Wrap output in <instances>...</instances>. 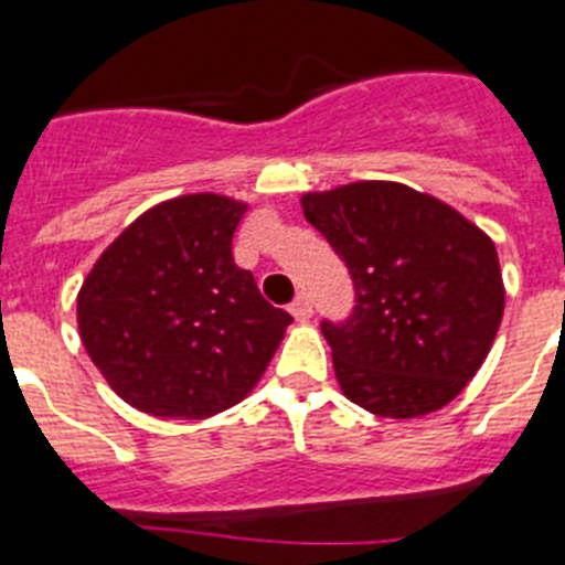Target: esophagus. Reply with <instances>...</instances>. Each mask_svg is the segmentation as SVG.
<instances>
[{"label":"esophagus","instance_id":"esophagus-1","mask_svg":"<svg viewBox=\"0 0 565 565\" xmlns=\"http://www.w3.org/2000/svg\"><path fill=\"white\" fill-rule=\"evenodd\" d=\"M290 313H292V317H296V319H308L310 313H313V305H310V299H308V296H305V292H299V296L292 299Z\"/></svg>","mask_w":565,"mask_h":565}]
</instances>
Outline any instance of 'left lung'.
Segmentation results:
<instances>
[{"label": "left lung", "instance_id": "1", "mask_svg": "<svg viewBox=\"0 0 565 565\" xmlns=\"http://www.w3.org/2000/svg\"><path fill=\"white\" fill-rule=\"evenodd\" d=\"M354 284V308L322 319L337 381L363 411L413 419L481 370L504 313L492 239L434 195L358 181L301 199Z\"/></svg>", "mask_w": 565, "mask_h": 565}]
</instances>
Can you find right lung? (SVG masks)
<instances>
[{
	"label": "right lung",
	"instance_id": "1",
	"mask_svg": "<svg viewBox=\"0 0 565 565\" xmlns=\"http://www.w3.org/2000/svg\"><path fill=\"white\" fill-rule=\"evenodd\" d=\"M246 204L195 193L146 211L78 292V331L110 390L161 419L234 407L264 375L292 317L234 264Z\"/></svg>",
	"mask_w": 565,
	"mask_h": 565
}]
</instances>
